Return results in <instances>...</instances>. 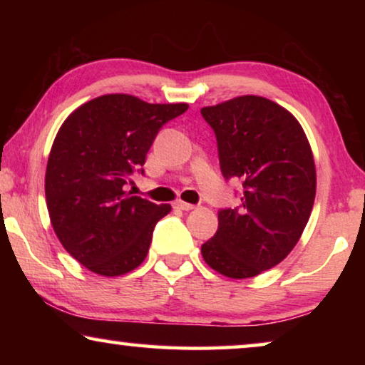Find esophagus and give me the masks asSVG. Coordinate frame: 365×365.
Wrapping results in <instances>:
<instances>
[{
	"instance_id": "34e87169",
	"label": "esophagus",
	"mask_w": 365,
	"mask_h": 365,
	"mask_svg": "<svg viewBox=\"0 0 365 365\" xmlns=\"http://www.w3.org/2000/svg\"><path fill=\"white\" fill-rule=\"evenodd\" d=\"M174 206H176L178 209H181V211H192L194 207V204H189V202H184V201H176L174 202Z\"/></svg>"
}]
</instances>
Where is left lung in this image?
Returning <instances> with one entry per match:
<instances>
[{
    "label": "left lung",
    "mask_w": 365,
    "mask_h": 365,
    "mask_svg": "<svg viewBox=\"0 0 365 365\" xmlns=\"http://www.w3.org/2000/svg\"><path fill=\"white\" fill-rule=\"evenodd\" d=\"M217 141L224 179H241V206L221 209L201 252L222 276L247 279L277 266L296 246L316 197V166L301 124L261 96L201 109Z\"/></svg>",
    "instance_id": "8db88e82"
}]
</instances>
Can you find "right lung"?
Instances as JSON below:
<instances>
[{"label":"right lung","instance_id":"right-lung-1","mask_svg":"<svg viewBox=\"0 0 365 365\" xmlns=\"http://www.w3.org/2000/svg\"><path fill=\"white\" fill-rule=\"evenodd\" d=\"M187 108L104 94L59 128L44 179L48 212L59 242L89 271L123 276L146 259L154 226L171 206L131 196L124 186L134 171L144 174L159 129Z\"/></svg>","mask_w":365,"mask_h":365}]
</instances>
